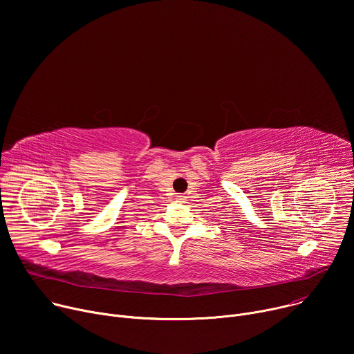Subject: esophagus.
Returning <instances> with one entry per match:
<instances>
[{"mask_svg":"<svg viewBox=\"0 0 354 354\" xmlns=\"http://www.w3.org/2000/svg\"><path fill=\"white\" fill-rule=\"evenodd\" d=\"M177 203H184L185 201V197H184V195H177Z\"/></svg>","mask_w":354,"mask_h":354,"instance_id":"1","label":"esophagus"}]
</instances>
